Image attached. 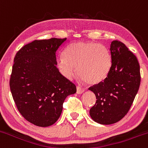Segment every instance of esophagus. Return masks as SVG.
<instances>
[{"label": "esophagus", "mask_w": 148, "mask_h": 148, "mask_svg": "<svg viewBox=\"0 0 148 148\" xmlns=\"http://www.w3.org/2000/svg\"><path fill=\"white\" fill-rule=\"evenodd\" d=\"M84 91H85V90L83 88L80 87V86H77V94H81V93H83Z\"/></svg>", "instance_id": "esophagus-1"}]
</instances>
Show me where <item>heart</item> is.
Returning <instances> with one entry per match:
<instances>
[{
	"label": "heart",
	"mask_w": 148,
	"mask_h": 148,
	"mask_svg": "<svg viewBox=\"0 0 148 148\" xmlns=\"http://www.w3.org/2000/svg\"><path fill=\"white\" fill-rule=\"evenodd\" d=\"M60 73L72 79L77 73L89 84H96L104 80L112 67V57L109 49L96 42H77L65 49L64 57L57 61Z\"/></svg>",
	"instance_id": "1"
}]
</instances>
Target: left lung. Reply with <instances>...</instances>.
Listing matches in <instances>:
<instances>
[{
  "label": "left lung",
  "mask_w": 148,
  "mask_h": 148,
  "mask_svg": "<svg viewBox=\"0 0 148 148\" xmlns=\"http://www.w3.org/2000/svg\"><path fill=\"white\" fill-rule=\"evenodd\" d=\"M112 67L106 78L89 88L96 101L90 108L93 121L101 124L116 123L130 110L140 85V65L135 55L118 40L110 45Z\"/></svg>",
  "instance_id": "left-lung-1"
}]
</instances>
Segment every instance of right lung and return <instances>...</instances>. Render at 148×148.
I'll return each mask as SVG.
<instances>
[{"label":"right lung","mask_w":148,"mask_h":148,"mask_svg":"<svg viewBox=\"0 0 148 148\" xmlns=\"http://www.w3.org/2000/svg\"><path fill=\"white\" fill-rule=\"evenodd\" d=\"M66 39H36L21 47L14 58L11 94L23 117L36 126L55 124L65 99L76 92L75 85L56 67L55 53Z\"/></svg>","instance_id":"1"}]
</instances>
